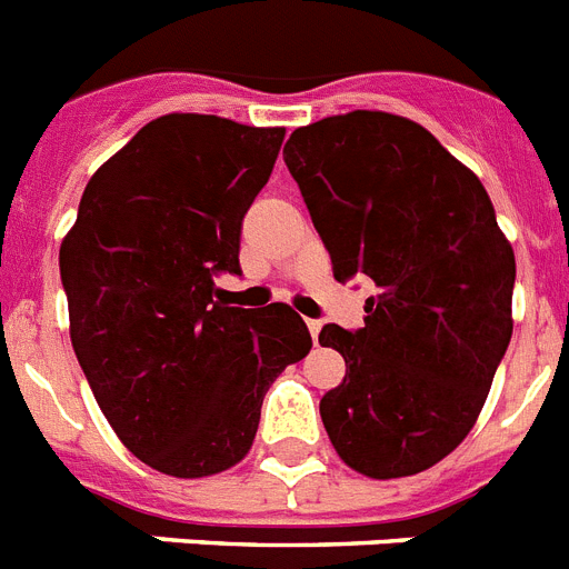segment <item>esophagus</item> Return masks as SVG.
I'll return each instance as SVG.
<instances>
[{
    "label": "esophagus",
    "mask_w": 569,
    "mask_h": 569,
    "mask_svg": "<svg viewBox=\"0 0 569 569\" xmlns=\"http://www.w3.org/2000/svg\"><path fill=\"white\" fill-rule=\"evenodd\" d=\"M308 331H311L313 342H317L319 340V331H322V322H319V319H308Z\"/></svg>",
    "instance_id": "1"
}]
</instances>
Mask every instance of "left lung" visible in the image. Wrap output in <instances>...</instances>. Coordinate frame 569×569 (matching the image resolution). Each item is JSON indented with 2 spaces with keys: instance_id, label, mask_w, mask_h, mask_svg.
<instances>
[{
  "instance_id": "8db88e82",
  "label": "left lung",
  "mask_w": 569,
  "mask_h": 569,
  "mask_svg": "<svg viewBox=\"0 0 569 569\" xmlns=\"http://www.w3.org/2000/svg\"><path fill=\"white\" fill-rule=\"evenodd\" d=\"M337 281L372 279L363 328L319 342L346 378L319 401L340 459L392 480L427 471L480 416L511 340L515 252L477 173L430 130L355 110L284 144Z\"/></svg>"
}]
</instances>
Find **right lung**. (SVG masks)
Listing matches in <instances>:
<instances>
[{
    "label": "right lung",
    "instance_id": "obj_1",
    "mask_svg": "<svg viewBox=\"0 0 569 569\" xmlns=\"http://www.w3.org/2000/svg\"><path fill=\"white\" fill-rule=\"evenodd\" d=\"M281 127L171 112L83 189L60 243L69 335L98 407L144 465L194 480L241 462L267 389L311 351L302 317L220 302Z\"/></svg>",
    "mask_w": 569,
    "mask_h": 569
}]
</instances>
